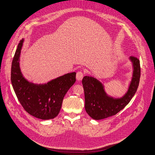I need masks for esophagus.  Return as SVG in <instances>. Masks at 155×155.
Wrapping results in <instances>:
<instances>
[{
    "label": "esophagus",
    "instance_id": "34e87169",
    "mask_svg": "<svg viewBox=\"0 0 155 155\" xmlns=\"http://www.w3.org/2000/svg\"><path fill=\"white\" fill-rule=\"evenodd\" d=\"M83 77H84L83 72L81 71H78L76 74V78L77 79V81H81V80L83 78Z\"/></svg>",
    "mask_w": 155,
    "mask_h": 155
}]
</instances>
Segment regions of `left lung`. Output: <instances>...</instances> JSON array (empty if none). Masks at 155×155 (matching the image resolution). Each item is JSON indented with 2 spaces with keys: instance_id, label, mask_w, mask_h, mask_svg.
<instances>
[{
  "instance_id": "1",
  "label": "left lung",
  "mask_w": 155,
  "mask_h": 155,
  "mask_svg": "<svg viewBox=\"0 0 155 155\" xmlns=\"http://www.w3.org/2000/svg\"><path fill=\"white\" fill-rule=\"evenodd\" d=\"M133 65V75L127 93L121 98H115L108 96L103 84L93 77L85 76L82 85L85 95V109L89 116L95 120H100L116 115L127 106L138 88L140 77V61L131 56Z\"/></svg>"
}]
</instances>
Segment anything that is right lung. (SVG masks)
Masks as SVG:
<instances>
[{"mask_svg": "<svg viewBox=\"0 0 155 155\" xmlns=\"http://www.w3.org/2000/svg\"><path fill=\"white\" fill-rule=\"evenodd\" d=\"M24 43L21 39L12 61L11 81L21 106L31 116L43 120L58 115L65 94L76 81V73H67L45 84L28 82L21 72L20 55Z\"/></svg>", "mask_w": 155, "mask_h": 155, "instance_id": "right-lung-1", "label": "right lung"}]
</instances>
